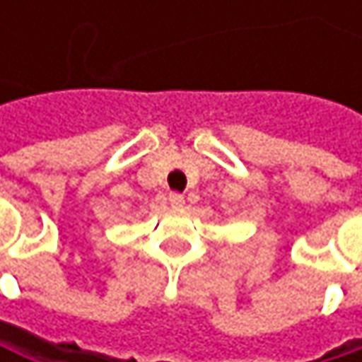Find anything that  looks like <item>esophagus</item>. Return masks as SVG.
<instances>
[{
  "instance_id": "esophagus-1",
  "label": "esophagus",
  "mask_w": 362,
  "mask_h": 362,
  "mask_svg": "<svg viewBox=\"0 0 362 362\" xmlns=\"http://www.w3.org/2000/svg\"><path fill=\"white\" fill-rule=\"evenodd\" d=\"M170 205H172L174 209H182V207H184V197L178 194V192H172V194H170Z\"/></svg>"
}]
</instances>
